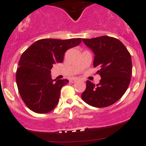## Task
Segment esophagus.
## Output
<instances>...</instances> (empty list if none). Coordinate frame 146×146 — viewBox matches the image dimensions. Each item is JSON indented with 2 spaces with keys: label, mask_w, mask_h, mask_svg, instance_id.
I'll use <instances>...</instances> for the list:
<instances>
[{
  "label": "esophagus",
  "mask_w": 146,
  "mask_h": 146,
  "mask_svg": "<svg viewBox=\"0 0 146 146\" xmlns=\"http://www.w3.org/2000/svg\"><path fill=\"white\" fill-rule=\"evenodd\" d=\"M78 80H79V79H78L77 78H74V79H70V82H71V83H75V82H77Z\"/></svg>",
  "instance_id": "34e87169"
}]
</instances>
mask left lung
<instances>
[{
	"mask_svg": "<svg viewBox=\"0 0 146 146\" xmlns=\"http://www.w3.org/2000/svg\"><path fill=\"white\" fill-rule=\"evenodd\" d=\"M94 53V67H99L102 79L98 84L86 81L82 99L89 105L104 108L116 103L126 92L132 74L129 52L118 39L102 36L82 39Z\"/></svg>",
	"mask_w": 146,
	"mask_h": 146,
	"instance_id": "left-lung-1",
	"label": "left lung"
}]
</instances>
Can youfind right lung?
I'll list each match as a JSON object with an SVG mask.
<instances>
[{"instance_id":"right-lung-1","label":"right lung","mask_w":146,"mask_h":146,"mask_svg":"<svg viewBox=\"0 0 146 146\" xmlns=\"http://www.w3.org/2000/svg\"><path fill=\"white\" fill-rule=\"evenodd\" d=\"M81 42V38L41 39L23 53L16 71V83L23 101L30 110L47 113L56 107L61 89L69 81L54 82L50 70L54 64L62 62L67 50Z\"/></svg>"}]
</instances>
